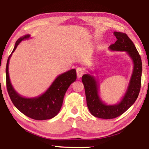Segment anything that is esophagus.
Listing matches in <instances>:
<instances>
[{
	"label": "esophagus",
	"mask_w": 149,
	"mask_h": 149,
	"mask_svg": "<svg viewBox=\"0 0 149 149\" xmlns=\"http://www.w3.org/2000/svg\"><path fill=\"white\" fill-rule=\"evenodd\" d=\"M77 74L78 78H81L84 74V69L82 68H78L77 69Z\"/></svg>",
	"instance_id": "1"
}]
</instances>
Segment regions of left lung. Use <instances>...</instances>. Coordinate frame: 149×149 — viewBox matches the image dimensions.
<instances>
[{"instance_id":"obj_1","label":"left lung","mask_w":149,"mask_h":149,"mask_svg":"<svg viewBox=\"0 0 149 149\" xmlns=\"http://www.w3.org/2000/svg\"><path fill=\"white\" fill-rule=\"evenodd\" d=\"M117 41L109 46L112 51L127 52L134 62V70L127 91L119 104L107 105L101 100L98 93V85L95 79L90 74H84L82 82L84 85L87 105L91 115L101 119H114L125 113L137 99L141 87L142 60L139 53L132 40L125 33L115 32Z\"/></svg>"}]
</instances>
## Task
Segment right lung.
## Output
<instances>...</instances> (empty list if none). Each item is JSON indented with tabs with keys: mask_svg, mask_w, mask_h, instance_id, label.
Returning <instances> with one entry per match:
<instances>
[{
	"mask_svg": "<svg viewBox=\"0 0 149 149\" xmlns=\"http://www.w3.org/2000/svg\"><path fill=\"white\" fill-rule=\"evenodd\" d=\"M29 37V34H27L19 38L16 41L12 53L15 50L22 40ZM12 53L9 56L6 66V82L8 93L14 106L24 115L31 119L46 120L54 117L60 111L67 89L71 83L76 81L77 73L75 69L59 75L43 94L33 98H26L16 92L10 81L9 62Z\"/></svg>",
	"mask_w": 149,
	"mask_h": 149,
	"instance_id": "right-lung-1",
	"label": "right lung"
}]
</instances>
